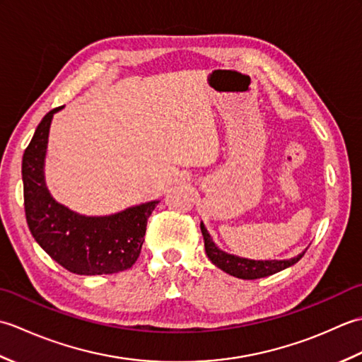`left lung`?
Masks as SVG:
<instances>
[{
  "instance_id": "1",
  "label": "left lung",
  "mask_w": 362,
  "mask_h": 362,
  "mask_svg": "<svg viewBox=\"0 0 362 362\" xmlns=\"http://www.w3.org/2000/svg\"><path fill=\"white\" fill-rule=\"evenodd\" d=\"M201 232L204 235V241H205V253L206 257L210 258L211 263L214 266H218L221 271H224L230 275L236 276V279H243V280L263 279V276H269L272 274L280 272L283 269L296 264L305 253V252L300 253V255L291 259H266V261L247 259L236 255H230V253H226L221 249H218L202 222H201Z\"/></svg>"
}]
</instances>
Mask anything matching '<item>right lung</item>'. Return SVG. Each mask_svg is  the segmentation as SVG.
Wrapping results in <instances>:
<instances>
[{
	"label": "right lung",
	"mask_w": 362,
	"mask_h": 362,
	"mask_svg": "<svg viewBox=\"0 0 362 362\" xmlns=\"http://www.w3.org/2000/svg\"><path fill=\"white\" fill-rule=\"evenodd\" d=\"M60 109L64 105L45 115L23 153L28 227L40 247L66 271L79 275L126 271L140 257L146 226L158 201L110 216H82L54 201L46 188L43 166L51 119Z\"/></svg>",
	"instance_id": "1"
}]
</instances>
